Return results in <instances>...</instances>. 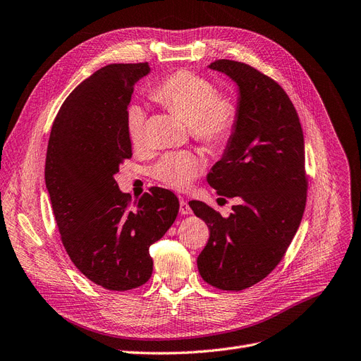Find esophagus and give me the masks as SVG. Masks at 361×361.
Masks as SVG:
<instances>
[{
  "instance_id": "esophagus-1",
  "label": "esophagus",
  "mask_w": 361,
  "mask_h": 361,
  "mask_svg": "<svg viewBox=\"0 0 361 361\" xmlns=\"http://www.w3.org/2000/svg\"><path fill=\"white\" fill-rule=\"evenodd\" d=\"M179 204H180V207H179V212H180V214H191V213H192V210H191L190 204L186 203V201H185L183 198H180Z\"/></svg>"
}]
</instances>
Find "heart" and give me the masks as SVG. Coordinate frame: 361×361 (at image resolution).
<instances>
[{
	"instance_id": "heart-1",
	"label": "heart",
	"mask_w": 361,
	"mask_h": 361,
	"mask_svg": "<svg viewBox=\"0 0 361 361\" xmlns=\"http://www.w3.org/2000/svg\"><path fill=\"white\" fill-rule=\"evenodd\" d=\"M151 97L179 114L190 124L192 137L209 148L224 145L234 133L238 118L235 102L218 94L213 82L194 72L178 71L166 77L151 90ZM145 118L147 114L142 106H128L126 128L135 147H140L145 140ZM203 166V158L195 152H169L154 167V176L170 188L183 190L198 176Z\"/></svg>"
}]
</instances>
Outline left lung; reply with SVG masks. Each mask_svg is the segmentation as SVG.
<instances>
[{
  "mask_svg": "<svg viewBox=\"0 0 361 361\" xmlns=\"http://www.w3.org/2000/svg\"><path fill=\"white\" fill-rule=\"evenodd\" d=\"M209 68L238 85V118L207 182L240 203L222 218L203 201H190L210 229L197 265L206 283L238 292L280 264L299 228L308 188L304 133L279 82L235 61H214Z\"/></svg>",
  "mask_w": 361,
  "mask_h": 361,
  "instance_id": "8db88e82",
  "label": "left lung"
}]
</instances>
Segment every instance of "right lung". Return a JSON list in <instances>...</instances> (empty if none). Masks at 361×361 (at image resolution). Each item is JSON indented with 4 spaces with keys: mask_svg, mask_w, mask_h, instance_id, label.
Returning a JSON list of instances; mask_svg holds the SVG:
<instances>
[{
    "mask_svg": "<svg viewBox=\"0 0 361 361\" xmlns=\"http://www.w3.org/2000/svg\"><path fill=\"white\" fill-rule=\"evenodd\" d=\"M149 71L147 62L96 71L65 99L49 139L46 186L63 247L81 274L108 290L149 280V246L179 212L178 197L157 186L130 206L114 178L132 157L127 106Z\"/></svg>",
    "mask_w": 361,
    "mask_h": 361,
    "instance_id": "right-lung-1",
    "label": "right lung"
}]
</instances>
